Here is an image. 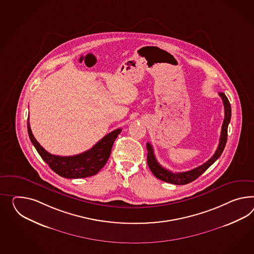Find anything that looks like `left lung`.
<instances>
[{
    "instance_id": "1",
    "label": "left lung",
    "mask_w": 254,
    "mask_h": 254,
    "mask_svg": "<svg viewBox=\"0 0 254 254\" xmlns=\"http://www.w3.org/2000/svg\"><path fill=\"white\" fill-rule=\"evenodd\" d=\"M221 97L224 104V110H225V119L222 125L221 135L219 139V144L218 147L215 151L214 156H212L208 161L203 163L201 166L197 167L195 169L185 171V172H180V173H174L170 171L169 169L163 168L162 166L157 162L156 156L154 155V150L151 145V143H146V148H147V164L148 167L151 169L152 173L155 175L156 178L161 180L163 182H169L171 184H176V185H184L188 184L190 182L195 181L198 177L202 175V173L208 169L211 165L218 159V157L221 156L224 148L226 146V143L228 140V127L230 119H231V106L228 101V98L224 93H219L218 94Z\"/></svg>"
}]
</instances>
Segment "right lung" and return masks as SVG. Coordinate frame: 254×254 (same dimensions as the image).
<instances>
[{"mask_svg": "<svg viewBox=\"0 0 254 254\" xmlns=\"http://www.w3.org/2000/svg\"><path fill=\"white\" fill-rule=\"evenodd\" d=\"M27 131L30 141L38 151L39 156L55 173L67 179H80L96 175L104 167L111 156L113 143L121 133L122 129H116L108 133L91 149L72 156H55L47 152L33 135L28 119Z\"/></svg>", "mask_w": 254, "mask_h": 254, "instance_id": "add662e5", "label": "right lung"}]
</instances>
